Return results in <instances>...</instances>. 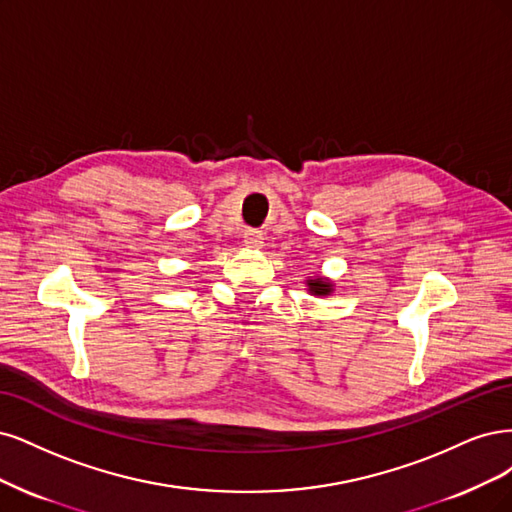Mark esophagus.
I'll return each instance as SVG.
<instances>
[{
    "mask_svg": "<svg viewBox=\"0 0 512 512\" xmlns=\"http://www.w3.org/2000/svg\"><path fill=\"white\" fill-rule=\"evenodd\" d=\"M244 244L249 246V249H259V246L263 244V234L259 232V229H244Z\"/></svg>",
    "mask_w": 512,
    "mask_h": 512,
    "instance_id": "1",
    "label": "esophagus"
}]
</instances>
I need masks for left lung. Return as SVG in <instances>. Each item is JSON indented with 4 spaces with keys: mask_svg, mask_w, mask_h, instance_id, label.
I'll return each mask as SVG.
<instances>
[{
    "mask_svg": "<svg viewBox=\"0 0 512 512\" xmlns=\"http://www.w3.org/2000/svg\"><path fill=\"white\" fill-rule=\"evenodd\" d=\"M306 285H308V291L312 293V295H329L334 291V285L329 283L327 278H321V276H317V278H308L306 280Z\"/></svg>",
    "mask_w": 512,
    "mask_h": 512,
    "instance_id": "8db88e82",
    "label": "left lung"
}]
</instances>
